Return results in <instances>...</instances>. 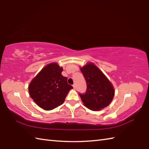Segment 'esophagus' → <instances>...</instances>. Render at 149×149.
Here are the masks:
<instances>
[{
    "mask_svg": "<svg viewBox=\"0 0 149 149\" xmlns=\"http://www.w3.org/2000/svg\"><path fill=\"white\" fill-rule=\"evenodd\" d=\"M73 87H74V89H76V86H75V84H73Z\"/></svg>",
    "mask_w": 149,
    "mask_h": 149,
    "instance_id": "1",
    "label": "esophagus"
}]
</instances>
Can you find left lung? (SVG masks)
<instances>
[{
    "instance_id": "obj_1",
    "label": "left lung",
    "mask_w": 149,
    "mask_h": 149,
    "mask_svg": "<svg viewBox=\"0 0 149 149\" xmlns=\"http://www.w3.org/2000/svg\"><path fill=\"white\" fill-rule=\"evenodd\" d=\"M81 71L87 84L86 92L79 93L84 106L93 111L107 107L115 95L111 83L93 63H89L81 68Z\"/></svg>"
}]
</instances>
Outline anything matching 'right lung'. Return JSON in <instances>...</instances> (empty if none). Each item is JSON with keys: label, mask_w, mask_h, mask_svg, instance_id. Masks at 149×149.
<instances>
[{"label": "right lung", "mask_w": 149, "mask_h": 149, "mask_svg": "<svg viewBox=\"0 0 149 149\" xmlns=\"http://www.w3.org/2000/svg\"><path fill=\"white\" fill-rule=\"evenodd\" d=\"M63 68L56 63L45 66L31 81L29 92L38 106L45 110H51L65 101L73 87L68 84L67 77L61 75Z\"/></svg>", "instance_id": "add662e5"}]
</instances>
